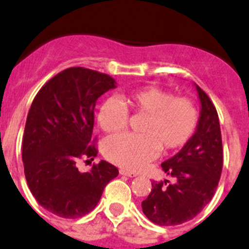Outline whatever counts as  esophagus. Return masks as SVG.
<instances>
[{
	"label": "esophagus",
	"instance_id": "1",
	"mask_svg": "<svg viewBox=\"0 0 249 249\" xmlns=\"http://www.w3.org/2000/svg\"><path fill=\"white\" fill-rule=\"evenodd\" d=\"M120 174H123V176H127V177H136V176H138L136 172H132V171H129V169H124V168L120 169Z\"/></svg>",
	"mask_w": 249,
	"mask_h": 249
}]
</instances>
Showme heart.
<instances>
[{"instance_id": "obj_1", "label": "heart", "mask_w": 249, "mask_h": 249, "mask_svg": "<svg viewBox=\"0 0 249 249\" xmlns=\"http://www.w3.org/2000/svg\"><path fill=\"white\" fill-rule=\"evenodd\" d=\"M143 117L140 135H117L104 142V156L124 168L138 169L156 157L159 151L169 152L183 147L194 135L199 109L189 97H176L160 87H142L126 92L122 102L109 98L97 114L98 125L108 134H118L129 126V113Z\"/></svg>"}]
</instances>
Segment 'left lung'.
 I'll list each match as a JSON object with an SVG mask.
<instances>
[{"mask_svg": "<svg viewBox=\"0 0 249 249\" xmlns=\"http://www.w3.org/2000/svg\"><path fill=\"white\" fill-rule=\"evenodd\" d=\"M201 103L198 129L184 147L161 164L171 180H152L142 201L147 219L160 226H176L194 219L213 199L221 177L224 151L219 115L209 96L196 86Z\"/></svg>", "mask_w": 249, "mask_h": 249, "instance_id": "1", "label": "left lung"}]
</instances>
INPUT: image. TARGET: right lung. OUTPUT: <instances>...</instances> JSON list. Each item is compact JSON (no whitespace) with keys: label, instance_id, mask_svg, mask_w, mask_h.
Instances as JSON below:
<instances>
[{"label":"right lung","instance_id":"add662e5","mask_svg":"<svg viewBox=\"0 0 249 249\" xmlns=\"http://www.w3.org/2000/svg\"><path fill=\"white\" fill-rule=\"evenodd\" d=\"M115 85L107 73L70 67L50 78L32 103L22 145L25 179L36 200L54 215L78 219L90 213L119 174L107 161L85 173L77 168L80 160L93 161L98 153L94 107Z\"/></svg>","mask_w":249,"mask_h":249}]
</instances>
